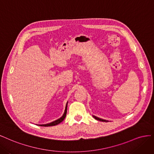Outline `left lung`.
<instances>
[{"label": "left lung", "mask_w": 154, "mask_h": 154, "mask_svg": "<svg viewBox=\"0 0 154 154\" xmlns=\"http://www.w3.org/2000/svg\"><path fill=\"white\" fill-rule=\"evenodd\" d=\"M93 117L94 118H95V119H96L97 120H99V121H101V122H109L108 120H103V119L97 117V116H93Z\"/></svg>", "instance_id": "1"}]
</instances>
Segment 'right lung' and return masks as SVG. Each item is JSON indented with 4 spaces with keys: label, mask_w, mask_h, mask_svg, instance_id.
<instances>
[{
    "label": "right lung",
    "mask_w": 154,
    "mask_h": 154,
    "mask_svg": "<svg viewBox=\"0 0 154 154\" xmlns=\"http://www.w3.org/2000/svg\"><path fill=\"white\" fill-rule=\"evenodd\" d=\"M67 105H68V102L66 103V107H65V110H64V114L63 115V116L59 118V119H57V120L54 121L52 122H51L49 123H47V124H42V125H39V126H42V127H50V126H54V125H57V124L60 123L61 122H62L64 119L66 117V112H67Z\"/></svg>",
    "instance_id": "add662e5"
}]
</instances>
